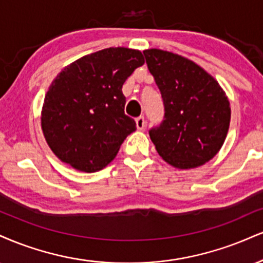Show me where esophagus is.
Masks as SVG:
<instances>
[{
  "instance_id": "esophagus-1",
  "label": "esophagus",
  "mask_w": 263,
  "mask_h": 263,
  "mask_svg": "<svg viewBox=\"0 0 263 263\" xmlns=\"http://www.w3.org/2000/svg\"><path fill=\"white\" fill-rule=\"evenodd\" d=\"M136 126H137L138 129H143L145 127V120L143 116H140V118L136 119Z\"/></svg>"
}]
</instances>
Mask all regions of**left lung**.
Listing matches in <instances>:
<instances>
[{
  "label": "left lung",
  "mask_w": 263,
  "mask_h": 263,
  "mask_svg": "<svg viewBox=\"0 0 263 263\" xmlns=\"http://www.w3.org/2000/svg\"><path fill=\"white\" fill-rule=\"evenodd\" d=\"M143 53L164 104V120L149 129L157 152L179 169L207 163L220 149L229 128L226 93L211 74L182 56L158 49Z\"/></svg>",
  "instance_id": "obj_1"
}]
</instances>
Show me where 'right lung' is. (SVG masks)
Masks as SVG:
<instances>
[{
	"mask_svg": "<svg viewBox=\"0 0 263 263\" xmlns=\"http://www.w3.org/2000/svg\"><path fill=\"white\" fill-rule=\"evenodd\" d=\"M144 63L138 50L109 47L62 69L44 100L41 128L63 163L85 173L105 167L136 122L125 114L122 85Z\"/></svg>",
	"mask_w": 263,
	"mask_h": 263,
	"instance_id": "obj_1",
	"label": "right lung"
}]
</instances>
